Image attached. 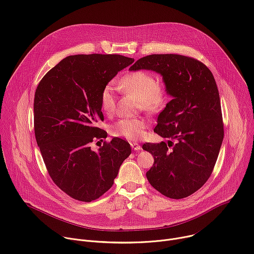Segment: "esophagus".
Here are the masks:
<instances>
[{
	"label": "esophagus",
	"instance_id": "1",
	"mask_svg": "<svg viewBox=\"0 0 254 254\" xmlns=\"http://www.w3.org/2000/svg\"><path fill=\"white\" fill-rule=\"evenodd\" d=\"M130 145H131V147H132V149L134 150V151H140L142 148H141V146L138 144V143H134V142H132V143H130Z\"/></svg>",
	"mask_w": 254,
	"mask_h": 254
}]
</instances>
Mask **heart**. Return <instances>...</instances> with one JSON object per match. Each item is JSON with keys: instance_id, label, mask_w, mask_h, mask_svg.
<instances>
[{"instance_id": "obj_1", "label": "heart", "mask_w": 254, "mask_h": 254, "mask_svg": "<svg viewBox=\"0 0 254 254\" xmlns=\"http://www.w3.org/2000/svg\"><path fill=\"white\" fill-rule=\"evenodd\" d=\"M118 87L125 93L132 94L139 99L140 107L148 113L162 111L169 99L168 89L164 84L157 83L155 77L146 71H134L126 74L119 82ZM101 108L105 113L115 109L114 87L105 86L100 96ZM147 126V122L140 118H123L111 127V134L128 140L139 139Z\"/></svg>"}]
</instances>
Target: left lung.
I'll return each mask as SVG.
<instances>
[{"instance_id":"8db88e82","label":"left lung","mask_w":254,"mask_h":254,"mask_svg":"<svg viewBox=\"0 0 254 254\" xmlns=\"http://www.w3.org/2000/svg\"><path fill=\"white\" fill-rule=\"evenodd\" d=\"M129 70L160 74L172 97L154 128L155 133L170 139L168 145L162 141L143 144L142 148L154 157L146 173L149 183L169 198H185L208 180L223 141L215 79L203 63L177 54L149 55Z\"/></svg>"}]
</instances>
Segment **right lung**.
<instances>
[{"label":"right lung","instance_id":"right-lung-1","mask_svg":"<svg viewBox=\"0 0 254 254\" xmlns=\"http://www.w3.org/2000/svg\"><path fill=\"white\" fill-rule=\"evenodd\" d=\"M134 59L121 55H74L51 69L40 81L34 99L37 144L54 183L72 198L90 202L108 191L130 144L113 138L98 151L90 143L107 133L96 127L104 120L103 88Z\"/></svg>","mask_w":254,"mask_h":254}]
</instances>
